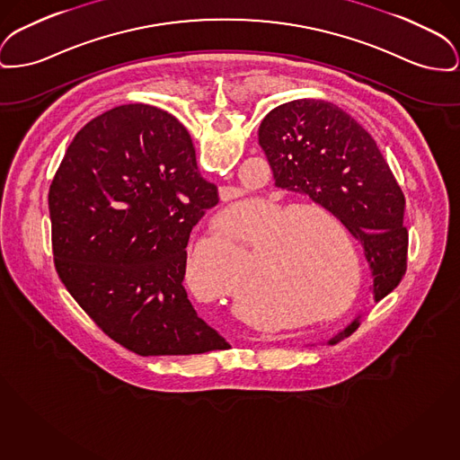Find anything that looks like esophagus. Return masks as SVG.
Masks as SVG:
<instances>
[{
    "label": "esophagus",
    "mask_w": 460,
    "mask_h": 460,
    "mask_svg": "<svg viewBox=\"0 0 460 460\" xmlns=\"http://www.w3.org/2000/svg\"><path fill=\"white\" fill-rule=\"evenodd\" d=\"M255 341H266V339H264V335H262V337H261V339H255Z\"/></svg>",
    "instance_id": "esophagus-1"
}]
</instances>
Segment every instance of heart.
Here are the masks:
<instances>
[{"label": "heart", "instance_id": "b5f03b06", "mask_svg": "<svg viewBox=\"0 0 460 460\" xmlns=\"http://www.w3.org/2000/svg\"><path fill=\"white\" fill-rule=\"evenodd\" d=\"M307 220L326 218L313 210L296 207H270L262 212L257 199L236 203L217 217L222 231L240 234V250L231 236L214 234L196 244L186 264V283L190 292L226 302L244 290L252 294L242 276L244 262L255 255L257 290L266 297L287 302L292 307L316 305L324 294V283L314 274L316 238ZM332 309H316L313 320L332 316Z\"/></svg>", "mask_w": 460, "mask_h": 460}]
</instances>
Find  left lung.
Masks as SVG:
<instances>
[{
  "mask_svg": "<svg viewBox=\"0 0 460 460\" xmlns=\"http://www.w3.org/2000/svg\"><path fill=\"white\" fill-rule=\"evenodd\" d=\"M259 144L278 188L313 199L361 243L374 300L393 292L406 270L405 196L370 134L332 102L297 99L266 114ZM359 320L328 344L349 337Z\"/></svg>",
  "mask_w": 460,
  "mask_h": 460,
  "instance_id": "left-lung-1",
  "label": "left lung"
}]
</instances>
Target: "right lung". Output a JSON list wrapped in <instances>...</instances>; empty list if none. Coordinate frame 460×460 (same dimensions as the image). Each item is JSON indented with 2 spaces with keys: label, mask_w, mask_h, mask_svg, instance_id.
Segmentation results:
<instances>
[{
  "label": "right lung",
  "mask_w": 460,
  "mask_h": 460,
  "mask_svg": "<svg viewBox=\"0 0 460 460\" xmlns=\"http://www.w3.org/2000/svg\"><path fill=\"white\" fill-rule=\"evenodd\" d=\"M217 201L175 116L147 104L106 111L76 134L50 186L55 270L83 311L130 351L227 349L184 288L190 231Z\"/></svg>",
  "instance_id": "1"
}]
</instances>
